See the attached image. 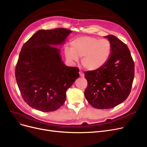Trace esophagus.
I'll list each match as a JSON object with an SVG mask.
<instances>
[{
  "instance_id": "esophagus-1",
  "label": "esophagus",
  "mask_w": 147,
  "mask_h": 147,
  "mask_svg": "<svg viewBox=\"0 0 147 147\" xmlns=\"http://www.w3.org/2000/svg\"><path fill=\"white\" fill-rule=\"evenodd\" d=\"M79 74H80V77H82V78H83V77H84V74L81 70H80V71H79Z\"/></svg>"
}]
</instances>
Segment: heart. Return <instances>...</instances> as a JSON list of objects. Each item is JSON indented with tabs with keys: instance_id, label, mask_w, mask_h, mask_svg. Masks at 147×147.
Instances as JSON below:
<instances>
[{
	"instance_id": "heart-1",
	"label": "heart",
	"mask_w": 147,
	"mask_h": 147,
	"mask_svg": "<svg viewBox=\"0 0 147 147\" xmlns=\"http://www.w3.org/2000/svg\"><path fill=\"white\" fill-rule=\"evenodd\" d=\"M111 48L107 39H99L92 36H82L71 42V48L66 47L64 53L66 58L78 61L82 57L81 63L84 69L95 71L102 67L109 60Z\"/></svg>"
}]
</instances>
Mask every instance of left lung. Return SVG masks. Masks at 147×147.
<instances>
[{
  "label": "left lung",
  "mask_w": 147,
  "mask_h": 147,
  "mask_svg": "<svg viewBox=\"0 0 147 147\" xmlns=\"http://www.w3.org/2000/svg\"><path fill=\"white\" fill-rule=\"evenodd\" d=\"M111 44V53L101 68L84 73L88 86L84 96L97 109H109L125 101L134 78L135 65L126 44L113 35L105 36Z\"/></svg>",
  "instance_id": "obj_1"
}]
</instances>
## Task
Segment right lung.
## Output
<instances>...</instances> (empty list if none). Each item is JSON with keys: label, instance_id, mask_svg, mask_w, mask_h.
<instances>
[{"label": "right lung", "instance_id": "add662e5", "mask_svg": "<svg viewBox=\"0 0 147 147\" xmlns=\"http://www.w3.org/2000/svg\"><path fill=\"white\" fill-rule=\"evenodd\" d=\"M72 32L63 28L38 30L23 45L15 68V78L24 101L43 112L63 105L66 91L79 78V69L66 66L57 47Z\"/></svg>", "mask_w": 147, "mask_h": 147}]
</instances>
